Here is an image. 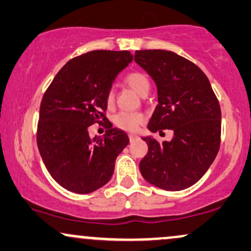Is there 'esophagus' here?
<instances>
[{"label":"esophagus","instance_id":"34e87169","mask_svg":"<svg viewBox=\"0 0 251 251\" xmlns=\"http://www.w3.org/2000/svg\"><path fill=\"white\" fill-rule=\"evenodd\" d=\"M128 138H129V142H135V140L137 139H139V137H138L137 134H129L128 135Z\"/></svg>","mask_w":251,"mask_h":251}]
</instances>
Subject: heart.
Instances as JSON below:
<instances>
[{
  "label": "heart",
  "instance_id": "b5f03b06",
  "mask_svg": "<svg viewBox=\"0 0 251 251\" xmlns=\"http://www.w3.org/2000/svg\"><path fill=\"white\" fill-rule=\"evenodd\" d=\"M126 85L129 86L134 92H137L140 96H146L150 91V83L149 77L144 73L140 72H132L125 76ZM114 101V93L113 91H108L107 96H106V102L107 105H112ZM114 123L118 127L125 129V131L133 132L138 128L140 124L144 123V116L139 112H122V113L117 114L114 118Z\"/></svg>",
  "mask_w": 251,
  "mask_h": 251
}]
</instances>
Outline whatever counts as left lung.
<instances>
[{
    "mask_svg": "<svg viewBox=\"0 0 251 251\" xmlns=\"http://www.w3.org/2000/svg\"><path fill=\"white\" fill-rule=\"evenodd\" d=\"M134 61L157 85L158 105L148 128L153 133L174 131L171 142L143 138L149 151L140 160V172L163 190L190 188L208 171L220 150V102L203 71L174 51L137 50Z\"/></svg>",
    "mask_w": 251,
    "mask_h": 251,
    "instance_id": "left-lung-1",
    "label": "left lung"
}]
</instances>
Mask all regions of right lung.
Instances as JSON below:
<instances>
[{
	"mask_svg": "<svg viewBox=\"0 0 251 251\" xmlns=\"http://www.w3.org/2000/svg\"><path fill=\"white\" fill-rule=\"evenodd\" d=\"M133 55L128 50H92L59 71L40 106L36 142L46 168L57 184L89 194L108 183L127 134L111 126L103 138H89L88 127L106 123V96Z\"/></svg>",
	"mask_w": 251,
	"mask_h": 251,
	"instance_id": "obj_1",
	"label": "right lung"
}]
</instances>
